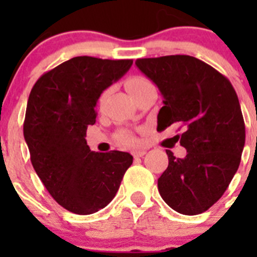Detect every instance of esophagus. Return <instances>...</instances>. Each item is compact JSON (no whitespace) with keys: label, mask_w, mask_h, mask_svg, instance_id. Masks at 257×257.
Listing matches in <instances>:
<instances>
[{"label":"esophagus","mask_w":257,"mask_h":257,"mask_svg":"<svg viewBox=\"0 0 257 257\" xmlns=\"http://www.w3.org/2000/svg\"><path fill=\"white\" fill-rule=\"evenodd\" d=\"M145 154H147V151H144V149H138V151L133 152L134 157H144Z\"/></svg>","instance_id":"34e87169"}]
</instances>
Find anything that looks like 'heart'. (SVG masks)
<instances>
[{
  "mask_svg": "<svg viewBox=\"0 0 257 257\" xmlns=\"http://www.w3.org/2000/svg\"><path fill=\"white\" fill-rule=\"evenodd\" d=\"M152 86V83L149 82L148 79L144 78L142 76H134L130 77V78L126 79V82H124V87H126L127 92L130 94V96H135L138 92L143 91L144 88L149 87ZM118 142L121 143V144H134L135 143V138H134L131 134L128 133H122L121 135L118 136Z\"/></svg>",
  "mask_w": 257,
  "mask_h": 257,
  "instance_id": "heart-1",
  "label": "heart"
}]
</instances>
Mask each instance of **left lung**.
<instances>
[{
	"label": "left lung",
	"mask_w": 257,
	"mask_h": 257,
	"mask_svg": "<svg viewBox=\"0 0 257 257\" xmlns=\"http://www.w3.org/2000/svg\"><path fill=\"white\" fill-rule=\"evenodd\" d=\"M136 67L156 83L163 97L157 130L174 123L187 156L171 151L158 179L163 201L183 215H198L216 203L237 172L246 130L239 100L226 77L189 55L138 59Z\"/></svg>",
	"instance_id": "8db88e82"
}]
</instances>
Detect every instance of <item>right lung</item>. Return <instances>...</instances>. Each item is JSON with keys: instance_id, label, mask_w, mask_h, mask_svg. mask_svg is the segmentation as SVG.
<instances>
[{"instance_id": "right-lung-1", "label": "right lung", "mask_w": 257, "mask_h": 257, "mask_svg": "<svg viewBox=\"0 0 257 257\" xmlns=\"http://www.w3.org/2000/svg\"><path fill=\"white\" fill-rule=\"evenodd\" d=\"M133 60L76 56L38 78L29 94L24 139L31 162L51 197L65 210L90 215L114 198L133 156L92 152L86 142L97 100Z\"/></svg>"}]
</instances>
